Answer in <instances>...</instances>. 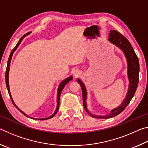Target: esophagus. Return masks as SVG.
Segmentation results:
<instances>
[{
	"label": "esophagus",
	"mask_w": 148,
	"mask_h": 148,
	"mask_svg": "<svg viewBox=\"0 0 148 148\" xmlns=\"http://www.w3.org/2000/svg\"><path fill=\"white\" fill-rule=\"evenodd\" d=\"M74 75L75 76V77H77V76H78L80 74V71H79V70H77V69H76V70H74Z\"/></svg>",
	"instance_id": "esophagus-1"
}]
</instances>
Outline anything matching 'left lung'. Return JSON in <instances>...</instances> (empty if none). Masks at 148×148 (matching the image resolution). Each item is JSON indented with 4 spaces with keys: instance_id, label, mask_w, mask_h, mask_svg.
<instances>
[{
    "instance_id": "left-lung-1",
    "label": "left lung",
    "mask_w": 148,
    "mask_h": 148,
    "mask_svg": "<svg viewBox=\"0 0 148 148\" xmlns=\"http://www.w3.org/2000/svg\"><path fill=\"white\" fill-rule=\"evenodd\" d=\"M108 40L110 42H112V43L116 44V46L120 47L123 51L125 56L127 57V62H128V76L129 79V87L126 98H125L123 102H122L121 106L117 107V108L112 110L111 111V113L106 116H93V115L90 114L87 110L86 103V100L87 97L86 89L85 88L84 84L81 82V80H79V79H77L82 87V94H83V102L85 110L92 117H97V118L99 119L111 118V117L117 116V115H119L121 112L123 111L125 109V108L128 106L129 102H131V99L134 95L139 82V61L136 54L135 53L134 49L132 48L131 43H130L128 40L125 38L123 35L121 34L118 31H114V30L110 31Z\"/></svg>"
}]
</instances>
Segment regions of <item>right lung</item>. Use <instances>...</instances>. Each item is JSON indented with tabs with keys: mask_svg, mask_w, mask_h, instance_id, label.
Wrapping results in <instances>:
<instances>
[{
	"mask_svg": "<svg viewBox=\"0 0 148 148\" xmlns=\"http://www.w3.org/2000/svg\"><path fill=\"white\" fill-rule=\"evenodd\" d=\"M28 34H29V33H28V32H27V33H26L25 34H24L23 36H22L21 38H20V40H19V42H17V44H16V46H15L14 48L12 50V51H11V53H10V56H9V58H8V64H7V67H6V75H5V78H6V84L7 89H8V93H9V95H10V99H11V101H12V103H13V104L14 105V106L16 107V108H17V109H18V110H19L20 112H21L22 114H23V115H25V116H27V117H29V116H27V114H25L23 112H22L21 110H20L17 107L16 105L15 104L14 102V101H13V99H12V96H11L10 92V89H9V84H8V74H9V69H10V61H11V59H12V55H13V53H14V51H15V50H16V49H17V47H18V46H19V45L20 44V43H21V42L22 41V40H23V38H24L25 36H27V35ZM72 79V77H69V78H66V79H64V81L62 82H61V84H60V86H59V89H58V92H57V108H56V112H54V114H53V115H51V116H50V117H47V118L40 119V120H46V119H51V118H52V117H54L55 116H56V114L57 113V112H58V110H59V100H60V97H61V92H62V89H63L64 87L65 86V85L68 84L69 82H70V80H71ZM31 118H32V117H31ZM32 119H35V118H32Z\"/></svg>",
	"mask_w": 148,
	"mask_h": 148,
	"instance_id": "1",
	"label": "right lung"
}]
</instances>
